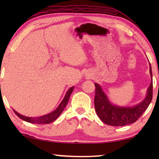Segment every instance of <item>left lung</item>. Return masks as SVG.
Here are the masks:
<instances>
[{
	"label": "left lung",
	"instance_id": "obj_1",
	"mask_svg": "<svg viewBox=\"0 0 159 159\" xmlns=\"http://www.w3.org/2000/svg\"><path fill=\"white\" fill-rule=\"evenodd\" d=\"M151 83L145 98L138 104L131 107L118 106L111 102L101 85L95 83V108L97 114L104 123L113 126H124L134 123L146 111L152 99L153 80L149 62Z\"/></svg>",
	"mask_w": 159,
	"mask_h": 159
}]
</instances>
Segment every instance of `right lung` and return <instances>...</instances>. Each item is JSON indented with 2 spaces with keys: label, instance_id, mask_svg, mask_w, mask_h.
<instances>
[{
  "label": "right lung",
  "instance_id": "1",
  "mask_svg": "<svg viewBox=\"0 0 159 159\" xmlns=\"http://www.w3.org/2000/svg\"><path fill=\"white\" fill-rule=\"evenodd\" d=\"M74 89V86H72L67 90L65 96L64 97L62 101L60 102V104H59V106L57 107V109L54 110L50 114H45L44 116H41L39 117H28L25 116L20 114V113H18L15 111V109H13V111L15 113V114L19 118H20L21 119L25 121L31 123H35V124H48L53 122L54 120H55L57 118L60 116V114L62 113L64 109H65L67 103H68L69 99L70 98V95H71L72 92Z\"/></svg>",
  "mask_w": 159,
  "mask_h": 159
}]
</instances>
